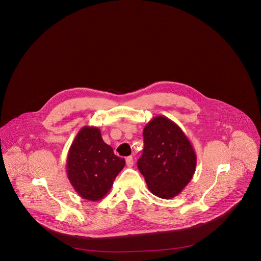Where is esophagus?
<instances>
[{
	"label": "esophagus",
	"mask_w": 261,
	"mask_h": 261,
	"mask_svg": "<svg viewBox=\"0 0 261 261\" xmlns=\"http://www.w3.org/2000/svg\"><path fill=\"white\" fill-rule=\"evenodd\" d=\"M126 164L128 167H132L133 164H134V161H133V158L132 156H127L126 158Z\"/></svg>",
	"instance_id": "esophagus-1"
}]
</instances>
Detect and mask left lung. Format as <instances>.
Wrapping results in <instances>:
<instances>
[{
  "mask_svg": "<svg viewBox=\"0 0 261 261\" xmlns=\"http://www.w3.org/2000/svg\"><path fill=\"white\" fill-rule=\"evenodd\" d=\"M143 154L137 162L149 192L162 199L179 195L192 180L197 155L182 129L165 116L145 126Z\"/></svg>",
  "mask_w": 261,
  "mask_h": 261,
  "instance_id": "1",
  "label": "left lung"
}]
</instances>
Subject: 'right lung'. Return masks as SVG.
Masks as SVG:
<instances>
[{
    "instance_id": "right-lung-1",
    "label": "right lung",
    "mask_w": 261,
    "mask_h": 261,
    "mask_svg": "<svg viewBox=\"0 0 261 261\" xmlns=\"http://www.w3.org/2000/svg\"><path fill=\"white\" fill-rule=\"evenodd\" d=\"M124 159L114 154L98 127L84 126L72 142L66 160V174L76 193L83 199L97 201L112 189L123 169Z\"/></svg>"
}]
</instances>
